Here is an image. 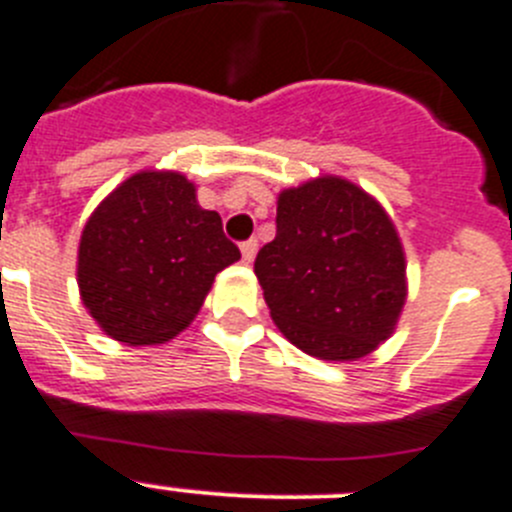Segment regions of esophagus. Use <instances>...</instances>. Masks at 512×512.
Returning <instances> with one entry per match:
<instances>
[{
    "label": "esophagus",
    "instance_id": "obj_1",
    "mask_svg": "<svg viewBox=\"0 0 512 512\" xmlns=\"http://www.w3.org/2000/svg\"><path fill=\"white\" fill-rule=\"evenodd\" d=\"M256 251H259V241H256V238H248V241L241 243V253H243V261H246V264H251L253 256H256Z\"/></svg>",
    "mask_w": 512,
    "mask_h": 512
}]
</instances>
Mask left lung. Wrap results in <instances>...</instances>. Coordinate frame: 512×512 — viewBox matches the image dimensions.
Instances as JSON below:
<instances>
[{"mask_svg":"<svg viewBox=\"0 0 512 512\" xmlns=\"http://www.w3.org/2000/svg\"><path fill=\"white\" fill-rule=\"evenodd\" d=\"M253 271L276 327L320 360L373 353L406 302V259L391 218L342 177L281 192L276 238Z\"/></svg>","mask_w":512,"mask_h":512,"instance_id":"1","label":"left lung"}]
</instances>
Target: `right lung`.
Instances as JSON below:
<instances>
[{
    "mask_svg": "<svg viewBox=\"0 0 512 512\" xmlns=\"http://www.w3.org/2000/svg\"><path fill=\"white\" fill-rule=\"evenodd\" d=\"M241 259L215 210L180 172H137L103 200L78 246L81 299L101 330L129 345L180 335L215 274Z\"/></svg>",
    "mask_w": 512,
    "mask_h": 512,
    "instance_id": "1",
    "label": "right lung"
}]
</instances>
